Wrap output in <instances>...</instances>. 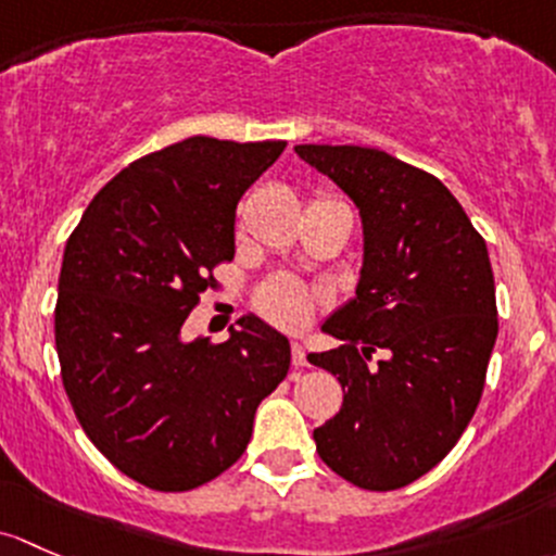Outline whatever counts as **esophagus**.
I'll return each mask as SVG.
<instances>
[{
  "label": "esophagus",
  "mask_w": 556,
  "mask_h": 556,
  "mask_svg": "<svg viewBox=\"0 0 556 556\" xmlns=\"http://www.w3.org/2000/svg\"><path fill=\"white\" fill-rule=\"evenodd\" d=\"M291 364H294V369H302V366H307L305 348H302L300 342H291Z\"/></svg>",
  "instance_id": "1"
}]
</instances>
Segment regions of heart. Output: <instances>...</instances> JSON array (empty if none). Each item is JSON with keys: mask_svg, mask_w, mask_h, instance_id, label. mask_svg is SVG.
<instances>
[{"mask_svg": "<svg viewBox=\"0 0 556 556\" xmlns=\"http://www.w3.org/2000/svg\"><path fill=\"white\" fill-rule=\"evenodd\" d=\"M316 305L318 296L305 283L289 276L270 278L254 294L256 313L265 320H270L273 326H280V329L289 331L307 326V320L316 313Z\"/></svg>", "mask_w": 556, "mask_h": 556, "instance_id": "1", "label": "heart"}]
</instances>
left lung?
<instances>
[{"label":"left lung","mask_w":556,"mask_h":556,"mask_svg":"<svg viewBox=\"0 0 556 556\" xmlns=\"http://www.w3.org/2000/svg\"><path fill=\"white\" fill-rule=\"evenodd\" d=\"M362 211L356 300L324 324L342 342L307 362L345 399L313 431L351 484L399 490L447 457L477 412L497 337L488 243L437 176L369 147H294Z\"/></svg>","instance_id":"left-lung-1"}]
</instances>
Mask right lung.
Listing matches in <instances>:
<instances>
[{"label": "right lung", "mask_w": 556, "mask_h": 556, "mask_svg": "<svg viewBox=\"0 0 556 556\" xmlns=\"http://www.w3.org/2000/svg\"><path fill=\"white\" fill-rule=\"evenodd\" d=\"M283 150L192 136L144 154L66 240L61 380L90 442L144 488L187 492L225 473L289 371V340L256 316L227 342L181 340L200 294L216 289L214 270L236 256L238 200Z\"/></svg>", "instance_id": "right-lung-1"}]
</instances>
